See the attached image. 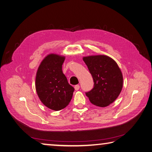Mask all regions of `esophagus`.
Instances as JSON below:
<instances>
[{
    "mask_svg": "<svg viewBox=\"0 0 152 152\" xmlns=\"http://www.w3.org/2000/svg\"><path fill=\"white\" fill-rule=\"evenodd\" d=\"M74 89H75V90H78L80 89V86L79 85H76L75 86H74Z\"/></svg>",
    "mask_w": 152,
    "mask_h": 152,
    "instance_id": "34e87169",
    "label": "esophagus"
}]
</instances>
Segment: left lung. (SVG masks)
<instances>
[{"label":"left lung","mask_w":152,"mask_h":152,"mask_svg":"<svg viewBox=\"0 0 152 152\" xmlns=\"http://www.w3.org/2000/svg\"><path fill=\"white\" fill-rule=\"evenodd\" d=\"M92 74L94 88L86 92L90 102L106 107L116 100L123 87V76L117 63L106 55L83 57Z\"/></svg>","instance_id":"8db88e82"}]
</instances>
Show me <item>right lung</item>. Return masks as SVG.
<instances>
[{"instance_id": "1", "label": "right lung", "mask_w": 152, "mask_h": 152, "mask_svg": "<svg viewBox=\"0 0 152 152\" xmlns=\"http://www.w3.org/2000/svg\"><path fill=\"white\" fill-rule=\"evenodd\" d=\"M64 60V56L48 54L41 62L36 76V90L40 101L55 111L68 106L74 91L62 72Z\"/></svg>"}]
</instances>
